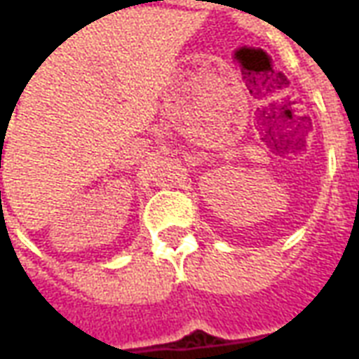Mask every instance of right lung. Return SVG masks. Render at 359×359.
<instances>
[{
	"label": "right lung",
	"instance_id": "right-lung-1",
	"mask_svg": "<svg viewBox=\"0 0 359 359\" xmlns=\"http://www.w3.org/2000/svg\"><path fill=\"white\" fill-rule=\"evenodd\" d=\"M0 194H1V192H0Z\"/></svg>",
	"mask_w": 359,
	"mask_h": 359
}]
</instances>
